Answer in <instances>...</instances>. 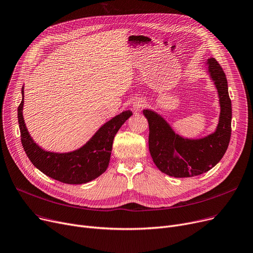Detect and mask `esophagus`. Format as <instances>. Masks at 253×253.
I'll use <instances>...</instances> for the list:
<instances>
[{"label":"esophagus","instance_id":"1","mask_svg":"<svg viewBox=\"0 0 253 253\" xmlns=\"http://www.w3.org/2000/svg\"><path fill=\"white\" fill-rule=\"evenodd\" d=\"M144 106H145V102L142 98H137L134 100V103H133V109L135 111L141 110Z\"/></svg>","mask_w":253,"mask_h":253}]
</instances>
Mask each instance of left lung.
Listing matches in <instances>:
<instances>
[{
    "mask_svg": "<svg viewBox=\"0 0 253 253\" xmlns=\"http://www.w3.org/2000/svg\"><path fill=\"white\" fill-rule=\"evenodd\" d=\"M208 65L221 107L213 133L199 139L184 138L175 133L162 116L151 110H143L149 126L150 156L161 172L172 177L188 178L210 171L222 160L230 142L232 104L226 74L214 58L208 59Z\"/></svg>",
    "mask_w": 253,
    "mask_h": 253,
    "instance_id": "1",
    "label": "left lung"
}]
</instances>
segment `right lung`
<instances>
[{
    "instance_id": "right-lung-1",
    "label": "right lung",
    "mask_w": 253,
    "mask_h": 253,
    "mask_svg": "<svg viewBox=\"0 0 253 253\" xmlns=\"http://www.w3.org/2000/svg\"><path fill=\"white\" fill-rule=\"evenodd\" d=\"M22 87V97L24 94ZM23 98L18 107V123L25 153L36 168L44 175L66 184L87 183L102 175L109 166L113 140L131 111H124L100 127L82 147L71 153H50L41 148L27 131L23 119Z\"/></svg>"
}]
</instances>
